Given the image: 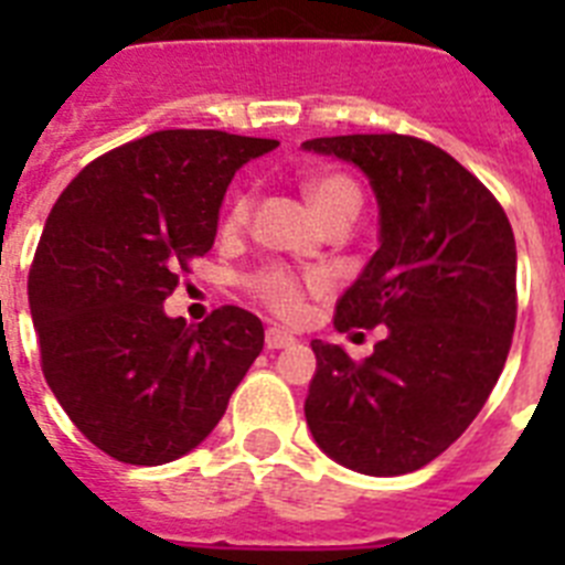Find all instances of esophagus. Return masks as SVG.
I'll return each mask as SVG.
<instances>
[{"label":"esophagus","mask_w":565,"mask_h":565,"mask_svg":"<svg viewBox=\"0 0 565 565\" xmlns=\"http://www.w3.org/2000/svg\"><path fill=\"white\" fill-rule=\"evenodd\" d=\"M294 342H297V339H294L288 331H282V328H268V331H266V348H268V351L291 348Z\"/></svg>","instance_id":"1"}]
</instances>
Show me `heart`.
<instances>
[{
  "instance_id": "obj_1",
  "label": "heart",
  "mask_w": 565,
  "mask_h": 565,
  "mask_svg": "<svg viewBox=\"0 0 565 565\" xmlns=\"http://www.w3.org/2000/svg\"><path fill=\"white\" fill-rule=\"evenodd\" d=\"M306 194L313 212L326 223L342 212L356 214L359 203H362V194H359L356 183L348 174H317L306 183ZM248 214H252V194L237 192L228 201L226 212H223L221 232L226 237L239 234L246 228ZM246 288L259 306H266L271 313L282 319H297L299 313L306 311V299L311 294L326 291L328 282L326 277L311 271H294L288 266H266L246 279Z\"/></svg>"
}]
</instances>
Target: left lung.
<instances>
[{
    "mask_svg": "<svg viewBox=\"0 0 565 565\" xmlns=\"http://www.w3.org/2000/svg\"><path fill=\"white\" fill-rule=\"evenodd\" d=\"M371 178L382 246L339 299L337 331L387 326L362 362L313 339V438L364 476H404L441 456L481 413L518 317L507 212L476 174L413 135L311 138Z\"/></svg>",
    "mask_w": 565,
    "mask_h": 565,
    "instance_id": "left-lung-1",
    "label": "left lung"
}]
</instances>
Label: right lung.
Instances as JSON below:
<instances>
[{
    "instance_id": "1",
    "label": "right lung",
    "mask_w": 565,
    "mask_h": 565,
    "mask_svg": "<svg viewBox=\"0 0 565 565\" xmlns=\"http://www.w3.org/2000/svg\"><path fill=\"white\" fill-rule=\"evenodd\" d=\"M277 143L161 129L104 152L58 194L28 277L42 373L115 461L158 467L194 450L263 351L254 313L223 306L186 326L163 299L212 248L234 172Z\"/></svg>"
}]
</instances>
